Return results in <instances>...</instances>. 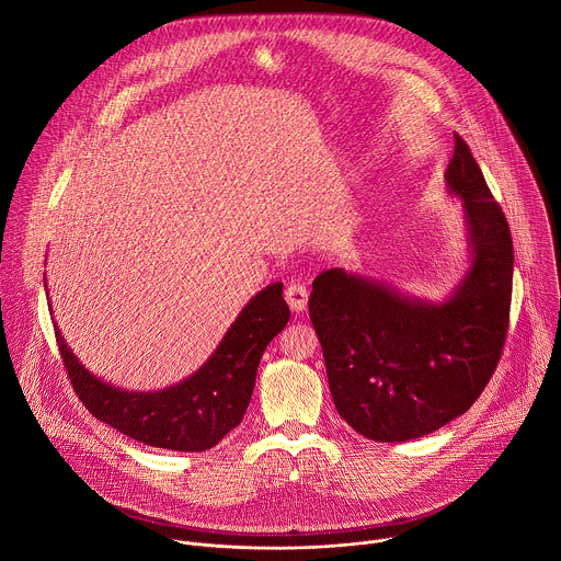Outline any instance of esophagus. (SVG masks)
Here are the masks:
<instances>
[{
  "mask_svg": "<svg viewBox=\"0 0 561 561\" xmlns=\"http://www.w3.org/2000/svg\"><path fill=\"white\" fill-rule=\"evenodd\" d=\"M286 301H288V306H290V310L293 312H304L306 310V304H308V290H306V286H301V284H290V286H286Z\"/></svg>",
  "mask_w": 561,
  "mask_h": 561,
  "instance_id": "1",
  "label": "esophagus"
}]
</instances>
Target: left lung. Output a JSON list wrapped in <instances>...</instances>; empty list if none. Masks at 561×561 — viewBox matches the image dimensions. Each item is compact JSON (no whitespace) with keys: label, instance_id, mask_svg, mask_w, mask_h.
I'll use <instances>...</instances> for the list:
<instances>
[{"label":"left lung","instance_id":"1","mask_svg":"<svg viewBox=\"0 0 561 561\" xmlns=\"http://www.w3.org/2000/svg\"><path fill=\"white\" fill-rule=\"evenodd\" d=\"M446 191L461 199L468 268L439 301L329 268L310 322L337 413L375 442L424 437L463 415L493 377L508 331L513 239L466 141L455 135Z\"/></svg>","mask_w":561,"mask_h":561}]
</instances>
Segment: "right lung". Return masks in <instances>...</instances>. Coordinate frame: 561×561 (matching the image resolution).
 <instances>
[{
  "label": "right lung",
  "mask_w": 561,
  "mask_h": 561,
  "mask_svg": "<svg viewBox=\"0 0 561 561\" xmlns=\"http://www.w3.org/2000/svg\"><path fill=\"white\" fill-rule=\"evenodd\" d=\"M282 290L284 284L275 282L253 295L213 355L193 375L162 390L113 386L77 359L57 324L55 337L75 392L100 422L146 446L199 453L242 422L260 359L290 319Z\"/></svg>",
  "instance_id": "right-lung-1"
}]
</instances>
